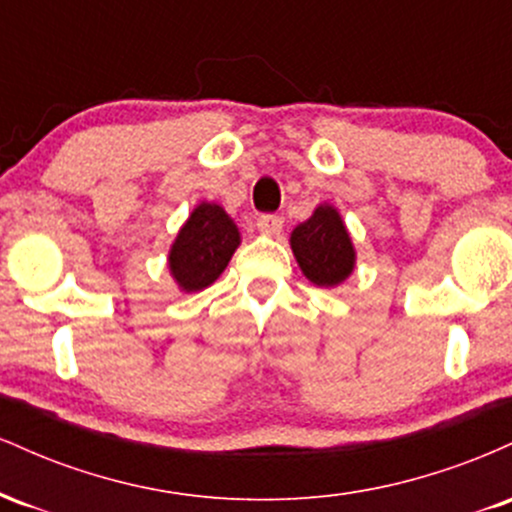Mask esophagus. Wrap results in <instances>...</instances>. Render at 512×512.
Masks as SVG:
<instances>
[{"mask_svg":"<svg viewBox=\"0 0 512 512\" xmlns=\"http://www.w3.org/2000/svg\"><path fill=\"white\" fill-rule=\"evenodd\" d=\"M257 228H260L262 233H267V236H279L281 228H284V219L276 214H262L260 219H257Z\"/></svg>","mask_w":512,"mask_h":512,"instance_id":"obj_1","label":"esophagus"}]
</instances>
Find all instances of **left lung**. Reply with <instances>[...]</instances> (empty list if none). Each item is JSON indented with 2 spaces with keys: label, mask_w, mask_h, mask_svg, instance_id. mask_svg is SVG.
<instances>
[{
  "label": "left lung",
  "mask_w": 512,
  "mask_h": 512,
  "mask_svg": "<svg viewBox=\"0 0 512 512\" xmlns=\"http://www.w3.org/2000/svg\"><path fill=\"white\" fill-rule=\"evenodd\" d=\"M291 248L303 274L317 286H337L354 269V245L337 209L317 207L291 233Z\"/></svg>",
  "instance_id": "8db88e82"
}]
</instances>
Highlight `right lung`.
Returning <instances> with one entry per match:
<instances>
[{
	"instance_id": "add662e5",
	"label": "right lung",
	"mask_w": 512,
	"mask_h": 512,
	"mask_svg": "<svg viewBox=\"0 0 512 512\" xmlns=\"http://www.w3.org/2000/svg\"><path fill=\"white\" fill-rule=\"evenodd\" d=\"M240 243L236 223L219 204H199L170 250V272L185 291H202L219 279Z\"/></svg>"
}]
</instances>
